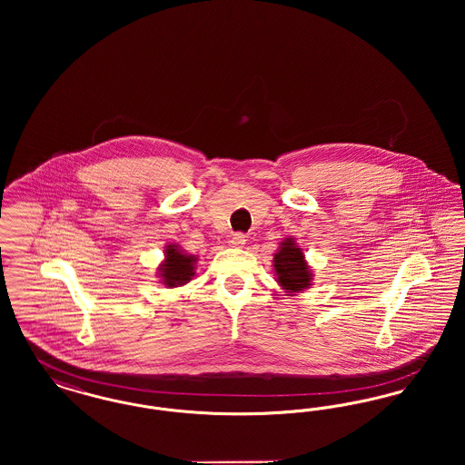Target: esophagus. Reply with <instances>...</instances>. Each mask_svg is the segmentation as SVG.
Listing matches in <instances>:
<instances>
[{"instance_id":"esophagus-1","label":"esophagus","mask_w":465,"mask_h":465,"mask_svg":"<svg viewBox=\"0 0 465 465\" xmlns=\"http://www.w3.org/2000/svg\"><path fill=\"white\" fill-rule=\"evenodd\" d=\"M245 241H247V239H245L243 233H233L232 239H230V245H232V247H243Z\"/></svg>"}]
</instances>
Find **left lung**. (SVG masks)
I'll use <instances>...</instances> for the list:
<instances>
[{
	"label": "left lung",
	"instance_id": "left-lung-1",
	"mask_svg": "<svg viewBox=\"0 0 465 465\" xmlns=\"http://www.w3.org/2000/svg\"><path fill=\"white\" fill-rule=\"evenodd\" d=\"M273 268L277 282L288 292H300L312 286V272L305 260V254L294 239L281 242L279 251L273 254Z\"/></svg>",
	"mask_w": 465,
	"mask_h": 465
}]
</instances>
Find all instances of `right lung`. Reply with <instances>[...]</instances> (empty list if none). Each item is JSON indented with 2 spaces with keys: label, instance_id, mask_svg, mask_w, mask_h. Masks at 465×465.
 <instances>
[{
  "label": "right lung",
  "instance_id": "1",
  "mask_svg": "<svg viewBox=\"0 0 465 465\" xmlns=\"http://www.w3.org/2000/svg\"><path fill=\"white\" fill-rule=\"evenodd\" d=\"M195 262L197 258L186 254L177 243H169L165 247V260L158 266L162 284L167 288H177L190 282L195 275Z\"/></svg>",
  "mask_w": 465,
  "mask_h": 465
}]
</instances>
